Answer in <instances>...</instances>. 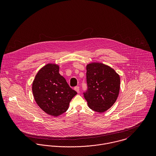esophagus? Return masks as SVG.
<instances>
[{"instance_id":"esophagus-1","label":"esophagus","mask_w":156,"mask_h":156,"mask_svg":"<svg viewBox=\"0 0 156 156\" xmlns=\"http://www.w3.org/2000/svg\"><path fill=\"white\" fill-rule=\"evenodd\" d=\"M74 90L77 92H79V90H80V89H79V87H74Z\"/></svg>"}]
</instances>
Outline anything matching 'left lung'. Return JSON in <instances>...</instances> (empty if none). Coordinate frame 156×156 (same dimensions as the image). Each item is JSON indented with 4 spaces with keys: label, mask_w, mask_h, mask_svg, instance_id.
<instances>
[{
    "label": "left lung",
    "mask_w": 156,
    "mask_h": 156,
    "mask_svg": "<svg viewBox=\"0 0 156 156\" xmlns=\"http://www.w3.org/2000/svg\"><path fill=\"white\" fill-rule=\"evenodd\" d=\"M88 89L83 92L89 108L104 112L116 101L120 89V77L111 67L93 62L87 66Z\"/></svg>",
    "instance_id": "left-lung-1"
}]
</instances>
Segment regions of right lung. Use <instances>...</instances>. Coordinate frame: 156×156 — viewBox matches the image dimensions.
Here are the masks:
<instances>
[{"label": "right lung", "instance_id": "add662e5", "mask_svg": "<svg viewBox=\"0 0 156 156\" xmlns=\"http://www.w3.org/2000/svg\"><path fill=\"white\" fill-rule=\"evenodd\" d=\"M59 67L48 64L41 68L32 83L34 97L46 113L58 116L67 111L69 102L77 94L59 73Z\"/></svg>", "mask_w": 156, "mask_h": 156}]
</instances>
